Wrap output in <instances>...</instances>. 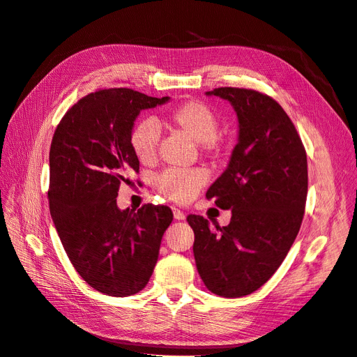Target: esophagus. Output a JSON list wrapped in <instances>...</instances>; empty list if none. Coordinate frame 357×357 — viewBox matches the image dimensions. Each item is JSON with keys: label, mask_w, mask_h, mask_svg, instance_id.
Returning <instances> with one entry per match:
<instances>
[{"label": "esophagus", "mask_w": 357, "mask_h": 357, "mask_svg": "<svg viewBox=\"0 0 357 357\" xmlns=\"http://www.w3.org/2000/svg\"><path fill=\"white\" fill-rule=\"evenodd\" d=\"M172 211H174V219H177V220H183V219H185V213H183V211H180L178 208H172Z\"/></svg>", "instance_id": "1"}]
</instances>
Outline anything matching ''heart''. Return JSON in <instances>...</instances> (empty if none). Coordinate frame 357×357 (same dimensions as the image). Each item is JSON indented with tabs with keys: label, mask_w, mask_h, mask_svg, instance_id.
Segmentation results:
<instances>
[{
	"label": "heart",
	"mask_w": 357,
	"mask_h": 357,
	"mask_svg": "<svg viewBox=\"0 0 357 357\" xmlns=\"http://www.w3.org/2000/svg\"><path fill=\"white\" fill-rule=\"evenodd\" d=\"M167 121L183 134L197 139L204 153L220 155L225 149L219 131V119L207 104L201 101L181 102L167 113ZM160 131L158 125L144 119L129 132V146L142 164H152L158 155ZM205 183V174L197 168H169L156 178V188L176 202H189L195 198Z\"/></svg>",
	"instance_id": "heart-1"
}]
</instances>
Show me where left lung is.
<instances>
[{
	"label": "left lung",
	"instance_id": "obj_1",
	"mask_svg": "<svg viewBox=\"0 0 357 357\" xmlns=\"http://www.w3.org/2000/svg\"><path fill=\"white\" fill-rule=\"evenodd\" d=\"M238 116L240 137L229 165L207 199L232 210L228 226L189 214L193 255L213 294L240 298L264 286L287 256L304 219L307 153L294 122L271 96L244 88H218Z\"/></svg>",
	"mask_w": 357,
	"mask_h": 357
}]
</instances>
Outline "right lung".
<instances>
[{"label": "right lung", "mask_w": 357, "mask_h": 357, "mask_svg": "<svg viewBox=\"0 0 357 357\" xmlns=\"http://www.w3.org/2000/svg\"><path fill=\"white\" fill-rule=\"evenodd\" d=\"M168 100L128 88L98 89L68 109L52 138V219L75 271L104 295L129 296L146 287L172 222L168 205L119 210L116 204L122 183L131 185L139 172L129 146L135 117Z\"/></svg>", "instance_id": "obj_1"}]
</instances>
